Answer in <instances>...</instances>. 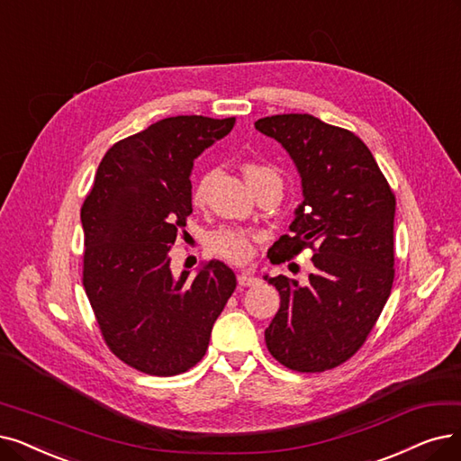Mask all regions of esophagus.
Masks as SVG:
<instances>
[{"label": "esophagus", "instance_id": "obj_1", "mask_svg": "<svg viewBox=\"0 0 461 461\" xmlns=\"http://www.w3.org/2000/svg\"><path fill=\"white\" fill-rule=\"evenodd\" d=\"M255 284H259V278H255V276H253L251 272H242V274H238V285L249 287V285H255Z\"/></svg>", "mask_w": 461, "mask_h": 461}]
</instances>
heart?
Instances as JSON below:
<instances>
[{"mask_svg": "<svg viewBox=\"0 0 461 461\" xmlns=\"http://www.w3.org/2000/svg\"><path fill=\"white\" fill-rule=\"evenodd\" d=\"M242 168H244L246 179L249 181V185L253 189L267 179H280L278 172H276L272 167H268V164H265V162L248 160V162H244ZM210 179H212V174H202L196 179V183L193 185V191H191L193 204H196V206L204 204ZM210 244H212V249L219 257H223L225 261L234 263V265H244L251 259L253 253H255L257 234H253L251 230H246V229L227 227V229L215 230L210 238Z\"/></svg>", "mask_w": 461, "mask_h": 461, "instance_id": "b5f03b06", "label": "heart"}]
</instances>
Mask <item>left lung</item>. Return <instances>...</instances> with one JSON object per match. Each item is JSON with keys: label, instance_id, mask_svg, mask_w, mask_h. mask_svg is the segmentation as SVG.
<instances>
[{"label": "left lung", "instance_id": "obj_1", "mask_svg": "<svg viewBox=\"0 0 461 461\" xmlns=\"http://www.w3.org/2000/svg\"><path fill=\"white\" fill-rule=\"evenodd\" d=\"M297 164L304 200L268 251L272 265L312 249L308 284L267 278L280 310L265 340L272 357L297 373L346 363L369 339L395 276V193L354 132L312 115H272L255 122Z\"/></svg>", "mask_w": 461, "mask_h": 461}]
</instances>
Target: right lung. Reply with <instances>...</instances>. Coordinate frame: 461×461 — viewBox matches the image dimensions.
Masks as SVG:
<instances>
[{"instance_id":"1","label":"right lung","mask_w":461,"mask_h":461,"mask_svg":"<svg viewBox=\"0 0 461 461\" xmlns=\"http://www.w3.org/2000/svg\"><path fill=\"white\" fill-rule=\"evenodd\" d=\"M232 126L234 117L177 115L119 140L81 206L86 297L107 348L140 373L193 369L236 287L217 259L176 280L168 255L193 213V160Z\"/></svg>"}]
</instances>
